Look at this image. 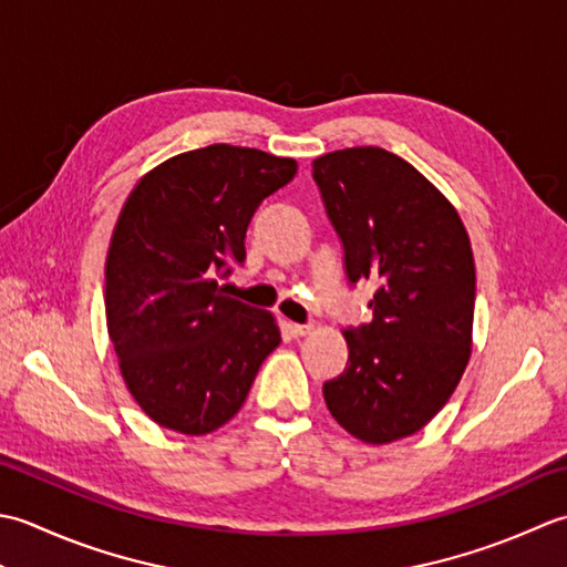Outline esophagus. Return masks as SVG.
<instances>
[{
    "mask_svg": "<svg viewBox=\"0 0 567 567\" xmlns=\"http://www.w3.org/2000/svg\"><path fill=\"white\" fill-rule=\"evenodd\" d=\"M286 330L293 334V338H306V334H310V330H313V326H300V322H286Z\"/></svg>",
    "mask_w": 567,
    "mask_h": 567,
    "instance_id": "1",
    "label": "esophagus"
}]
</instances>
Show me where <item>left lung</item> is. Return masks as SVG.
<instances>
[{
	"label": "left lung",
	"instance_id": "obj_1",
	"mask_svg": "<svg viewBox=\"0 0 567 567\" xmlns=\"http://www.w3.org/2000/svg\"><path fill=\"white\" fill-rule=\"evenodd\" d=\"M350 284L369 281L372 322L342 330L348 367L326 381L332 419L357 441L419 433L457 389L472 354L475 257L445 195L409 161L354 146L313 161Z\"/></svg>",
	"mask_w": 567,
	"mask_h": 567
}]
</instances>
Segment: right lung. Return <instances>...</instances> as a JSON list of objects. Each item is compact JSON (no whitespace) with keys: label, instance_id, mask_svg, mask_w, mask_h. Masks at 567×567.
<instances>
[{"label":"right lung","instance_id":"obj_1","mask_svg":"<svg viewBox=\"0 0 567 567\" xmlns=\"http://www.w3.org/2000/svg\"><path fill=\"white\" fill-rule=\"evenodd\" d=\"M296 171L293 158L213 144L158 164L126 198L105 261L107 332L126 389L161 429L217 431L279 348L274 313L225 296L217 276L245 261L254 213Z\"/></svg>","mask_w":567,"mask_h":567}]
</instances>
